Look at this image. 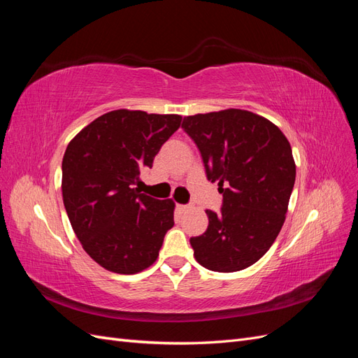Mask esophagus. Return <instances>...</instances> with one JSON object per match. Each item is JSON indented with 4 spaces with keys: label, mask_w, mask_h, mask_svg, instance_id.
I'll use <instances>...</instances> for the list:
<instances>
[{
    "label": "esophagus",
    "mask_w": 358,
    "mask_h": 358,
    "mask_svg": "<svg viewBox=\"0 0 358 358\" xmlns=\"http://www.w3.org/2000/svg\"><path fill=\"white\" fill-rule=\"evenodd\" d=\"M176 209H178L179 212H185V210L189 209V206H188V204H176Z\"/></svg>",
    "instance_id": "1"
}]
</instances>
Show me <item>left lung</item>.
I'll return each mask as SVG.
<instances>
[{
  "label": "left lung",
  "mask_w": 358,
  "mask_h": 358,
  "mask_svg": "<svg viewBox=\"0 0 358 358\" xmlns=\"http://www.w3.org/2000/svg\"><path fill=\"white\" fill-rule=\"evenodd\" d=\"M182 128L224 197L221 213L206 210L208 230L191 237L194 257L221 273L252 266L285 222L296 180L288 138L264 116L242 109L185 116Z\"/></svg>",
  "instance_id": "8db88e82"
}]
</instances>
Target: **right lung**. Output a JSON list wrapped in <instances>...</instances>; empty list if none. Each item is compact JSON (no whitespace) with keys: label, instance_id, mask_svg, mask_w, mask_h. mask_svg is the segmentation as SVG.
<instances>
[{"label":"right lung","instance_id":"add662e5","mask_svg":"<svg viewBox=\"0 0 358 358\" xmlns=\"http://www.w3.org/2000/svg\"><path fill=\"white\" fill-rule=\"evenodd\" d=\"M180 122V115L112 110L66 149L61 188L69 220L86 254L109 272L134 275L152 266L175 225V201L134 185Z\"/></svg>","mask_w":358,"mask_h":358}]
</instances>
